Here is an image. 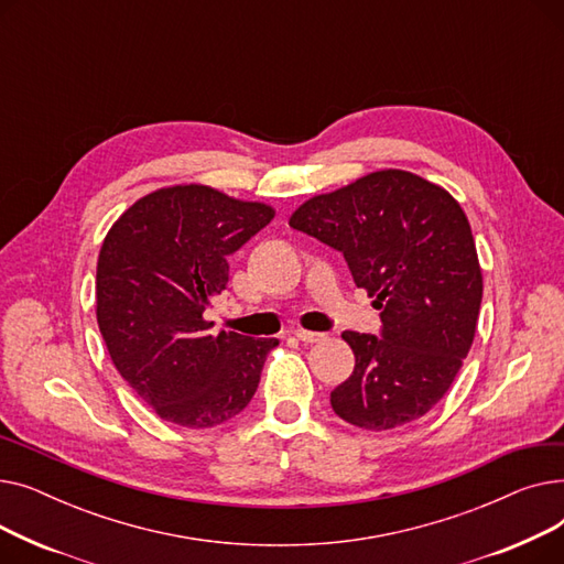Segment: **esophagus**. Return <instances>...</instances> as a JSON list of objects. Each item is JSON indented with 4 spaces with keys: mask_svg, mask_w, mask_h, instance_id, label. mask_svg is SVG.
Instances as JSON below:
<instances>
[{
    "mask_svg": "<svg viewBox=\"0 0 564 564\" xmlns=\"http://www.w3.org/2000/svg\"><path fill=\"white\" fill-rule=\"evenodd\" d=\"M294 338H297V340H302V343H319V340H324V338H327V336H324V334H317V332H306V329H297V332H294Z\"/></svg>",
    "mask_w": 564,
    "mask_h": 564,
    "instance_id": "34e87169",
    "label": "esophagus"
}]
</instances>
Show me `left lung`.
<instances>
[{
    "label": "left lung",
    "mask_w": 564,
    "mask_h": 564,
    "mask_svg": "<svg viewBox=\"0 0 564 564\" xmlns=\"http://www.w3.org/2000/svg\"><path fill=\"white\" fill-rule=\"evenodd\" d=\"M290 226L340 251L381 311V338L345 332L354 372L332 391L343 421L383 432L419 421L468 354L482 270L462 205L402 169L368 173L302 203Z\"/></svg>",
    "instance_id": "left-lung-1"
}]
</instances>
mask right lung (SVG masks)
I'll return each instance as SVG.
<instances>
[{
  "label": "right lung",
  "instance_id": "obj_1",
  "mask_svg": "<svg viewBox=\"0 0 564 564\" xmlns=\"http://www.w3.org/2000/svg\"><path fill=\"white\" fill-rule=\"evenodd\" d=\"M274 207L207 185L145 194L113 221L98 256L96 317L109 357L162 421L215 427L253 398L276 338L207 334L203 317L228 283V256Z\"/></svg>",
  "mask_w": 564,
  "mask_h": 564
}]
</instances>
